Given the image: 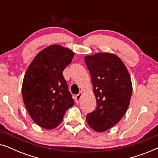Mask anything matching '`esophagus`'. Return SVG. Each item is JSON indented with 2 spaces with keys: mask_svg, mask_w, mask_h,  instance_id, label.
<instances>
[{
  "mask_svg": "<svg viewBox=\"0 0 158 158\" xmlns=\"http://www.w3.org/2000/svg\"><path fill=\"white\" fill-rule=\"evenodd\" d=\"M82 95H83V92H80L78 94L75 96V101H76V103H79L80 102Z\"/></svg>",
  "mask_w": 158,
  "mask_h": 158,
  "instance_id": "obj_1",
  "label": "esophagus"
}]
</instances>
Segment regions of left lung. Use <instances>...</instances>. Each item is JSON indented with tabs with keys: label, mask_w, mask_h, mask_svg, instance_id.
<instances>
[{
	"label": "left lung",
	"mask_w": 158,
	"mask_h": 158,
	"mask_svg": "<svg viewBox=\"0 0 158 158\" xmlns=\"http://www.w3.org/2000/svg\"><path fill=\"white\" fill-rule=\"evenodd\" d=\"M84 60L97 102L86 121L94 130L102 132L117 124L126 113L132 93L131 77L124 62L114 54L96 53Z\"/></svg>",
	"instance_id": "8db88e82"
}]
</instances>
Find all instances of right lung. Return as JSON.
<instances>
[{"label":"right lung","mask_w":158,"mask_h":158,"mask_svg":"<svg viewBox=\"0 0 158 158\" xmlns=\"http://www.w3.org/2000/svg\"><path fill=\"white\" fill-rule=\"evenodd\" d=\"M75 53L53 44L40 52L24 75L22 97L26 109L36 124L46 129L57 127L74 99L62 73Z\"/></svg>","instance_id":"add662e5"}]
</instances>
